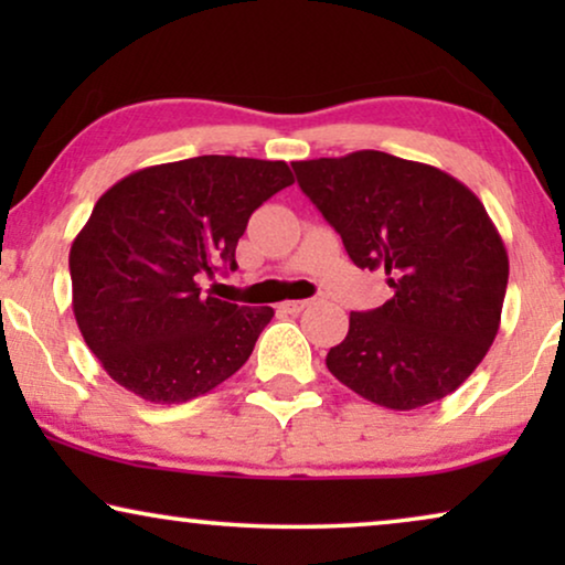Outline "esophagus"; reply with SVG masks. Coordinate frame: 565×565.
<instances>
[{
  "label": "esophagus",
  "instance_id": "1",
  "mask_svg": "<svg viewBox=\"0 0 565 565\" xmlns=\"http://www.w3.org/2000/svg\"><path fill=\"white\" fill-rule=\"evenodd\" d=\"M306 306H308V300H285L280 308L285 313H300Z\"/></svg>",
  "mask_w": 565,
  "mask_h": 565
}]
</instances>
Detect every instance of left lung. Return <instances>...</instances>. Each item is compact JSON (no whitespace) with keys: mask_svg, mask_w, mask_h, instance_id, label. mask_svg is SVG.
Listing matches in <instances>:
<instances>
[{"mask_svg":"<svg viewBox=\"0 0 565 565\" xmlns=\"http://www.w3.org/2000/svg\"><path fill=\"white\" fill-rule=\"evenodd\" d=\"M292 169L354 265L383 269L393 290L375 311L350 313L329 373L393 412L450 396L497 339L509 280L481 200L443 169L370 149Z\"/></svg>","mask_w":565,"mask_h":565,"instance_id":"obj_1","label":"left lung"}]
</instances>
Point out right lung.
<instances>
[{"label":"right lung","mask_w":565,"mask_h":565,"mask_svg":"<svg viewBox=\"0 0 565 565\" xmlns=\"http://www.w3.org/2000/svg\"><path fill=\"white\" fill-rule=\"evenodd\" d=\"M292 184L285 161L195 157L138 169L97 200L68 252L84 342L122 388L184 404L249 360L275 311L203 296L236 269L249 215Z\"/></svg>","instance_id":"add662e5"}]
</instances>
